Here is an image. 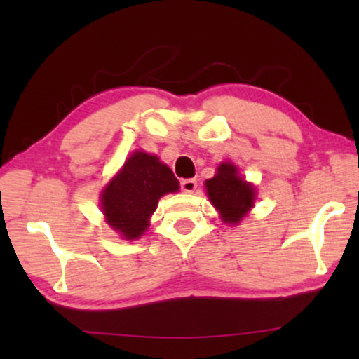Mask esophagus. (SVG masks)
<instances>
[{"label": "esophagus", "mask_w": 359, "mask_h": 359, "mask_svg": "<svg viewBox=\"0 0 359 359\" xmlns=\"http://www.w3.org/2000/svg\"><path fill=\"white\" fill-rule=\"evenodd\" d=\"M181 191H184V193H194L196 188H198V181L194 178H188V180H181Z\"/></svg>", "instance_id": "esophagus-1"}]
</instances>
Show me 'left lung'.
<instances>
[{
  "label": "left lung",
  "instance_id": "1",
  "mask_svg": "<svg viewBox=\"0 0 359 359\" xmlns=\"http://www.w3.org/2000/svg\"><path fill=\"white\" fill-rule=\"evenodd\" d=\"M205 189L224 222L238 224L255 201V189L237 175V166L222 163L217 175L205 181Z\"/></svg>",
  "mask_w": 359,
  "mask_h": 359
}]
</instances>
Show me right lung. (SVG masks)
Returning <instances> with one entry per match:
<instances>
[{
    "mask_svg": "<svg viewBox=\"0 0 359 359\" xmlns=\"http://www.w3.org/2000/svg\"><path fill=\"white\" fill-rule=\"evenodd\" d=\"M180 189L173 171L154 155L135 151L102 191L101 205L107 222L122 237L139 238L149 227L158 199Z\"/></svg>",
    "mask_w": 359,
    "mask_h": 359,
    "instance_id": "1",
    "label": "right lung"
}]
</instances>
